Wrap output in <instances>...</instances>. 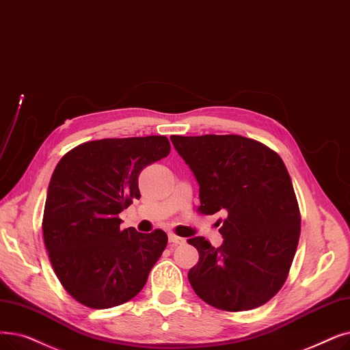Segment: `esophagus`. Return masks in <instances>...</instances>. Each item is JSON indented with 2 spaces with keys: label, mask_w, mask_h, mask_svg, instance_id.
Here are the masks:
<instances>
[{
  "label": "esophagus",
  "mask_w": 350,
  "mask_h": 350,
  "mask_svg": "<svg viewBox=\"0 0 350 350\" xmlns=\"http://www.w3.org/2000/svg\"><path fill=\"white\" fill-rule=\"evenodd\" d=\"M169 241L172 243V245H174V246H177V245H183V243L186 241L183 237H178V236H176V234H173V233H170L169 234Z\"/></svg>",
  "instance_id": "obj_1"
}]
</instances>
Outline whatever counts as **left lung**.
I'll return each mask as SVG.
<instances>
[{
    "mask_svg": "<svg viewBox=\"0 0 350 350\" xmlns=\"http://www.w3.org/2000/svg\"><path fill=\"white\" fill-rule=\"evenodd\" d=\"M199 185V210L221 213L220 247L191 237L199 263L189 270L193 291L227 312L256 309L286 282L300 236L291 176L278 153L241 135L170 137Z\"/></svg>",
    "mask_w": 350,
    "mask_h": 350,
    "instance_id": "1",
    "label": "left lung"
}]
</instances>
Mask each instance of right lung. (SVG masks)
Returning <instances> with one entry per match:
<instances>
[{"mask_svg":"<svg viewBox=\"0 0 350 350\" xmlns=\"http://www.w3.org/2000/svg\"><path fill=\"white\" fill-rule=\"evenodd\" d=\"M169 153L164 135L104 139L77 146L55 165L44 243L58 280L84 306L123 305L139 295L160 259L167 234L121 230L118 215L140 199V172Z\"/></svg>","mask_w":350,"mask_h":350,"instance_id":"obj_1","label":"right lung"}]
</instances>
